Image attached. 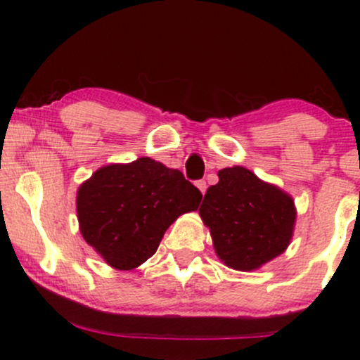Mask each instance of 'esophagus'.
<instances>
[{
	"mask_svg": "<svg viewBox=\"0 0 360 360\" xmlns=\"http://www.w3.org/2000/svg\"><path fill=\"white\" fill-rule=\"evenodd\" d=\"M196 188L200 189L201 194H205V193H206V188H208V186H206V181H198Z\"/></svg>",
	"mask_w": 360,
	"mask_h": 360,
	"instance_id": "obj_1",
	"label": "esophagus"
}]
</instances>
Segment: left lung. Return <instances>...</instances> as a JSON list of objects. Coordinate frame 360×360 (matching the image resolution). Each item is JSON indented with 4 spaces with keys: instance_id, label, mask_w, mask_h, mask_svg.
Listing matches in <instances>:
<instances>
[{
    "instance_id": "obj_1",
    "label": "left lung",
    "mask_w": 360,
    "mask_h": 360,
    "mask_svg": "<svg viewBox=\"0 0 360 360\" xmlns=\"http://www.w3.org/2000/svg\"><path fill=\"white\" fill-rule=\"evenodd\" d=\"M200 217L225 266L255 271L288 249L296 206L291 194L247 167L233 166L218 171V183L206 191Z\"/></svg>"
}]
</instances>
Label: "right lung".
Here are the masks:
<instances>
[{"label": "right lung", "instance_id": "add662e5", "mask_svg": "<svg viewBox=\"0 0 360 360\" xmlns=\"http://www.w3.org/2000/svg\"><path fill=\"white\" fill-rule=\"evenodd\" d=\"M198 188L183 172L150 157L108 164L93 172L76 194L79 232L117 271H131L155 254L181 214L196 212Z\"/></svg>", "mask_w": 360, "mask_h": 360}]
</instances>
